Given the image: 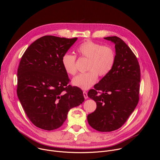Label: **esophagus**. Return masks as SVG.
I'll use <instances>...</instances> for the list:
<instances>
[{
	"mask_svg": "<svg viewBox=\"0 0 160 160\" xmlns=\"http://www.w3.org/2000/svg\"><path fill=\"white\" fill-rule=\"evenodd\" d=\"M83 96H84V98H85V99H87V98H88L87 92H85V91H83Z\"/></svg>",
	"mask_w": 160,
	"mask_h": 160,
	"instance_id": "esophagus-1",
	"label": "esophagus"
}]
</instances>
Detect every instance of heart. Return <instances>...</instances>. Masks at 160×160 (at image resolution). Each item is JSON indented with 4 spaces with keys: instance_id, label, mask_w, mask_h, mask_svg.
<instances>
[{
    "instance_id": "b5f03b06",
    "label": "heart",
    "mask_w": 160,
    "mask_h": 160,
    "mask_svg": "<svg viewBox=\"0 0 160 160\" xmlns=\"http://www.w3.org/2000/svg\"><path fill=\"white\" fill-rule=\"evenodd\" d=\"M81 58L88 59L87 72L81 73L72 80V83L83 90L92 87L100 77L107 75L112 69L116 60V53L110 45H102L92 40H86L76 49ZM76 56L66 52L61 58V63L66 73L75 75L77 72Z\"/></svg>"
}]
</instances>
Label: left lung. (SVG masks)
I'll list each match as a JSON object with an SVG mask.
<instances>
[{"label":"left lung","mask_w":160,"mask_h":160,"mask_svg":"<svg viewBox=\"0 0 160 160\" xmlns=\"http://www.w3.org/2000/svg\"><path fill=\"white\" fill-rule=\"evenodd\" d=\"M104 39L115 43L116 60L112 70L88 91L97 108L87 120L98 131L111 132L126 122L138 104L141 71L138 59L123 40L116 36Z\"/></svg>","instance_id":"left-lung-1"}]
</instances>
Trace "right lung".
<instances>
[{
  "label": "right lung",
  "instance_id": "right-lung-1",
  "mask_svg": "<svg viewBox=\"0 0 160 160\" xmlns=\"http://www.w3.org/2000/svg\"><path fill=\"white\" fill-rule=\"evenodd\" d=\"M77 38L45 35L33 42L18 69L17 95L29 120L46 130L59 128L68 111L84 101L82 90L68 85L61 63Z\"/></svg>",
  "mask_w": 160,
  "mask_h": 160
}]
</instances>
